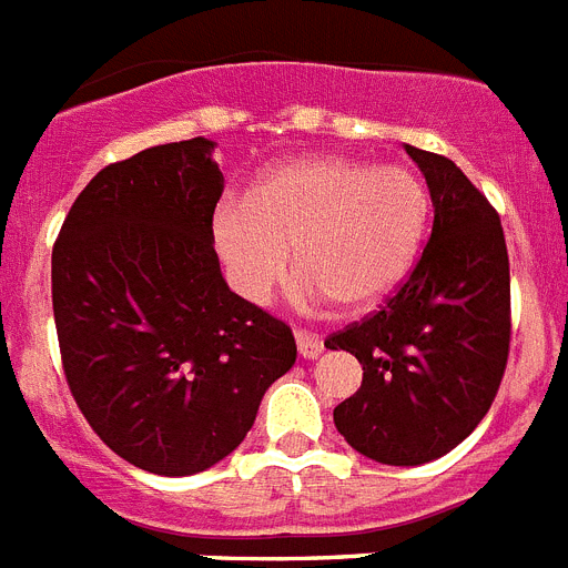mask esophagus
I'll use <instances>...</instances> for the list:
<instances>
[{
  "label": "esophagus",
  "mask_w": 568,
  "mask_h": 568,
  "mask_svg": "<svg viewBox=\"0 0 568 568\" xmlns=\"http://www.w3.org/2000/svg\"><path fill=\"white\" fill-rule=\"evenodd\" d=\"M295 347H298V356L302 358H318L324 353V344L316 333L298 331L295 333Z\"/></svg>",
  "instance_id": "1"
}]
</instances>
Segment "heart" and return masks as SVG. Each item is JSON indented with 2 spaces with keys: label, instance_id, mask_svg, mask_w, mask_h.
Returning a JSON list of instances; mask_svg holds the SVG:
<instances>
[{
  "label": "heart",
  "instance_id": "heart-1",
  "mask_svg": "<svg viewBox=\"0 0 568 568\" xmlns=\"http://www.w3.org/2000/svg\"><path fill=\"white\" fill-rule=\"evenodd\" d=\"M428 217V186L414 169L310 158L264 174L244 206L224 203L212 244L246 302L273 293L293 250L298 302L371 310L408 278Z\"/></svg>",
  "mask_w": 568,
  "mask_h": 568
}]
</instances>
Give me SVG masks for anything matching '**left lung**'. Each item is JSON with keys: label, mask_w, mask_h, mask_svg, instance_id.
Segmentation results:
<instances>
[{"label": "left lung", "mask_w": 568, "mask_h": 568, "mask_svg": "<svg viewBox=\"0 0 568 568\" xmlns=\"http://www.w3.org/2000/svg\"><path fill=\"white\" fill-rule=\"evenodd\" d=\"M405 152L434 203L428 246L379 313L324 342L365 371L333 423L382 465H423L457 448L491 408L511 336L500 215L454 160L408 143Z\"/></svg>", "instance_id": "1"}]
</instances>
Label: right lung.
<instances>
[{
	"mask_svg": "<svg viewBox=\"0 0 568 568\" xmlns=\"http://www.w3.org/2000/svg\"><path fill=\"white\" fill-rule=\"evenodd\" d=\"M215 143L152 145L97 172L51 255L53 322L82 416L125 463L189 477L230 457L295 365L278 318L230 290L212 244Z\"/></svg>",
	"mask_w": 568,
	"mask_h": 568,
	"instance_id": "right-lung-1",
	"label": "right lung"
}]
</instances>
